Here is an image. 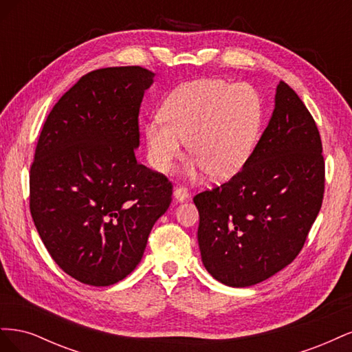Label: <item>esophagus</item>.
I'll return each instance as SVG.
<instances>
[{
  "mask_svg": "<svg viewBox=\"0 0 352 352\" xmlns=\"http://www.w3.org/2000/svg\"><path fill=\"white\" fill-rule=\"evenodd\" d=\"M173 197L177 202H184L189 198V192L185 189V188H175L173 190Z\"/></svg>",
  "mask_w": 352,
  "mask_h": 352,
  "instance_id": "obj_1",
  "label": "esophagus"
}]
</instances>
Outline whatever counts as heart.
I'll return each mask as SVG.
<instances>
[{
	"label": "heart",
	"mask_w": 352,
	"mask_h": 352,
	"mask_svg": "<svg viewBox=\"0 0 352 352\" xmlns=\"http://www.w3.org/2000/svg\"><path fill=\"white\" fill-rule=\"evenodd\" d=\"M263 123V102L247 83L199 79L168 95L160 117L145 124L146 157L158 173H167L186 141L194 155L185 167L188 179L207 172L212 179L236 175L248 162Z\"/></svg>",
	"instance_id": "heart-1"
}]
</instances>
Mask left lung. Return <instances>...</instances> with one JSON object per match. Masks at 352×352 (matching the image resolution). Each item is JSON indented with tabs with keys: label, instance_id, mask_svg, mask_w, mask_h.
I'll return each instance as SVG.
<instances>
[{
	"label": "left lung",
	"instance_id": "obj_1",
	"mask_svg": "<svg viewBox=\"0 0 352 352\" xmlns=\"http://www.w3.org/2000/svg\"><path fill=\"white\" fill-rule=\"evenodd\" d=\"M323 192L317 126L295 91L279 82L269 124L241 172L194 197L204 267L232 287L272 278L301 251Z\"/></svg>",
	"mask_w": 352,
	"mask_h": 352
}]
</instances>
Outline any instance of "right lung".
<instances>
[{
    "instance_id": "add662e5",
    "label": "right lung",
    "mask_w": 352,
    "mask_h": 352,
    "mask_svg": "<svg viewBox=\"0 0 352 352\" xmlns=\"http://www.w3.org/2000/svg\"><path fill=\"white\" fill-rule=\"evenodd\" d=\"M155 73L91 72L47 117L30 167V214L63 272L92 286L124 279L172 202V184L136 162L138 114Z\"/></svg>"
}]
</instances>
